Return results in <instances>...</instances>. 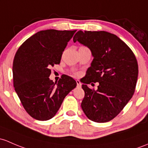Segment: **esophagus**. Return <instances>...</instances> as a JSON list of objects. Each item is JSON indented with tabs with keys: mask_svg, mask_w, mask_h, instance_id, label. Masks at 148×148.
Wrapping results in <instances>:
<instances>
[{
	"mask_svg": "<svg viewBox=\"0 0 148 148\" xmlns=\"http://www.w3.org/2000/svg\"><path fill=\"white\" fill-rule=\"evenodd\" d=\"M76 82H77V87H78V88H80V87L82 86V83H81V82H80V81L77 80V81H76Z\"/></svg>",
	"mask_w": 148,
	"mask_h": 148,
	"instance_id": "esophagus-1",
	"label": "esophagus"
}]
</instances>
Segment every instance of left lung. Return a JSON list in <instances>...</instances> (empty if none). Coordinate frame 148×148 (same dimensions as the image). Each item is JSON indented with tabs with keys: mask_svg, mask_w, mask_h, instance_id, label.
I'll use <instances>...</instances> for the list:
<instances>
[{
	"mask_svg": "<svg viewBox=\"0 0 148 148\" xmlns=\"http://www.w3.org/2000/svg\"><path fill=\"white\" fill-rule=\"evenodd\" d=\"M73 41L87 47L94 57L82 81L85 92L82 110L94 122L111 121L135 92L138 75L136 57L119 37L105 31L79 30ZM91 82H99L96 91L87 86Z\"/></svg>",
	"mask_w": 148,
	"mask_h": 148,
	"instance_id": "obj_1",
	"label": "left lung"
}]
</instances>
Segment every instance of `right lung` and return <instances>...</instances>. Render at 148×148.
Segmentation results:
<instances>
[{"label":"right lung","mask_w":148,"mask_h":148,"mask_svg":"<svg viewBox=\"0 0 148 148\" xmlns=\"http://www.w3.org/2000/svg\"><path fill=\"white\" fill-rule=\"evenodd\" d=\"M76 30L47 29L23 43L12 64L15 90L27 113L38 121L53 118L64 99L77 86L74 79L62 75L58 82L49 78L50 68L59 64Z\"/></svg>","instance_id":"right-lung-1"}]
</instances>
